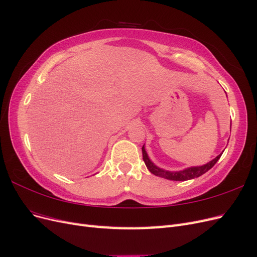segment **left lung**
Here are the masks:
<instances>
[{
    "instance_id": "obj_1",
    "label": "left lung",
    "mask_w": 257,
    "mask_h": 257,
    "mask_svg": "<svg viewBox=\"0 0 257 257\" xmlns=\"http://www.w3.org/2000/svg\"><path fill=\"white\" fill-rule=\"evenodd\" d=\"M142 150H143L144 162H145L147 168L149 169L150 173H152L153 175L158 176V177L167 179V180H174V181H185V180H191V179L200 177L201 175H204L205 173H207L209 169H211L214 166L215 163L220 160L221 155H222V153L219 154L212 161L208 162L207 164H204V165L192 166V167L184 168L182 170H178V172H170V170L163 169V168H161V167H159V166L154 164V163L150 160L149 155H148V153L145 149V145L143 146Z\"/></svg>"
}]
</instances>
